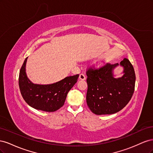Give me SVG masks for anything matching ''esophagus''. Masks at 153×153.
Masks as SVG:
<instances>
[{"label": "esophagus", "instance_id": "1", "mask_svg": "<svg viewBox=\"0 0 153 153\" xmlns=\"http://www.w3.org/2000/svg\"><path fill=\"white\" fill-rule=\"evenodd\" d=\"M79 79L81 80H85L86 79L85 76L84 75V74H80L79 76Z\"/></svg>", "mask_w": 153, "mask_h": 153}]
</instances>
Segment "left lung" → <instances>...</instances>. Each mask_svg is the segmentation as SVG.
<instances>
[{
  "mask_svg": "<svg viewBox=\"0 0 153 153\" xmlns=\"http://www.w3.org/2000/svg\"><path fill=\"white\" fill-rule=\"evenodd\" d=\"M118 65L123 68V75L115 78L113 69ZM88 89L87 104L92 113L106 115L117 113L130 101L135 90V73L128 59L120 64L107 63L100 69L87 71Z\"/></svg>",
  "mask_w": 153,
  "mask_h": 153,
  "instance_id": "8db88e82",
  "label": "left lung"
}]
</instances>
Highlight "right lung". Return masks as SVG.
I'll return each mask as SVG.
<instances>
[{
  "mask_svg": "<svg viewBox=\"0 0 153 153\" xmlns=\"http://www.w3.org/2000/svg\"><path fill=\"white\" fill-rule=\"evenodd\" d=\"M27 58L20 69L18 81L23 98L31 107L45 112H55L61 108L68 92L76 83L79 75L67 76L51 84H36L27 76L25 67Z\"/></svg>",
  "mask_w": 153,
  "mask_h": 153,
  "instance_id": "right-lung-1",
  "label": "right lung"
}]
</instances>
